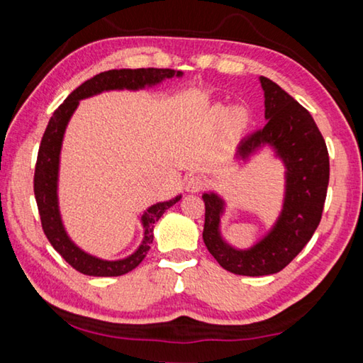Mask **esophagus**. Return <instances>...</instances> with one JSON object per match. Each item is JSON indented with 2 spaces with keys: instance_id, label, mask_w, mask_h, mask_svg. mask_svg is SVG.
<instances>
[{
  "instance_id": "obj_1",
  "label": "esophagus",
  "mask_w": 363,
  "mask_h": 363,
  "mask_svg": "<svg viewBox=\"0 0 363 363\" xmlns=\"http://www.w3.org/2000/svg\"><path fill=\"white\" fill-rule=\"evenodd\" d=\"M205 186H206L205 179L201 176H199V174L190 176L189 179H187V182H186V189L189 190V192H194V194L200 192V190H203Z\"/></svg>"
}]
</instances>
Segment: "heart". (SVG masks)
I'll return each mask as SVG.
<instances>
[{"mask_svg": "<svg viewBox=\"0 0 363 363\" xmlns=\"http://www.w3.org/2000/svg\"><path fill=\"white\" fill-rule=\"evenodd\" d=\"M229 113H230L229 107L216 106L210 110V113H208V121H210L211 126L219 128V126H223L227 120H229ZM248 123H250V115L247 110L238 108L232 113L230 120H229V126L233 131H243L245 128L248 126Z\"/></svg>", "mask_w": 363, "mask_h": 363, "instance_id": "b5f03b06", "label": "heart"}]
</instances>
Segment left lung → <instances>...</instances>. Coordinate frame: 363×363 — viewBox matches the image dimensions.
<instances>
[{
    "mask_svg": "<svg viewBox=\"0 0 363 363\" xmlns=\"http://www.w3.org/2000/svg\"><path fill=\"white\" fill-rule=\"evenodd\" d=\"M259 82L267 121L242 140L237 155L248 158L269 144L284 160L286 192L280 218L253 248L235 250L219 233L224 201L216 194H203L208 251L225 270L248 277L277 274L299 255L320 223L330 179L327 144L311 113L272 79L261 77Z\"/></svg>",
    "mask_w": 363,
    "mask_h": 363,
    "instance_id": "left-lung-1",
    "label": "left lung"
}]
</instances>
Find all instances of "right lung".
I'll return each mask as SVG.
<instances>
[{"mask_svg":"<svg viewBox=\"0 0 363 363\" xmlns=\"http://www.w3.org/2000/svg\"><path fill=\"white\" fill-rule=\"evenodd\" d=\"M173 77H182V72L171 69H121L102 72L83 84H79L73 93H70V96L56 108V112L52 113L51 120L48 123L40 144L38 158H36L33 176L35 199L36 205H38L43 232L48 237L49 243L78 272L93 275V277H118V275L128 274L134 267H138L145 257L147 251L150 250V243L153 242V225L169 206H173L176 201L181 200V195L169 201L152 205L143 214L140 220H143L144 225V240L131 256L118 261H104L84 253L67 235L59 213V157L67 123L75 112L79 101L86 99V97L110 89H143L145 86H153L163 82L164 78Z\"/></svg>","mask_w":363,"mask_h":363,"instance_id":"right-lung-1","label":"right lung"}]
</instances>
